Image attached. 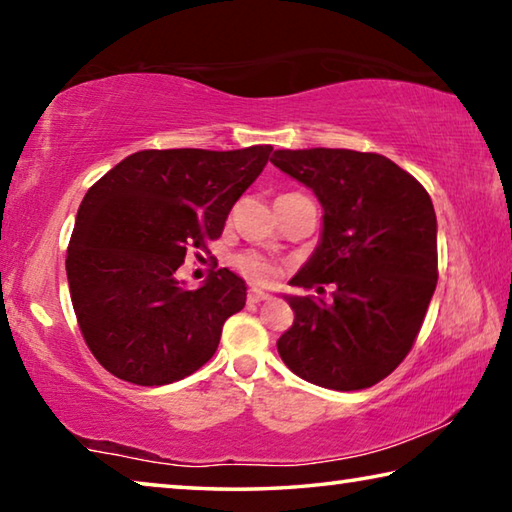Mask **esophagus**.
Masks as SVG:
<instances>
[{
	"label": "esophagus",
	"instance_id": "esophagus-1",
	"mask_svg": "<svg viewBox=\"0 0 512 512\" xmlns=\"http://www.w3.org/2000/svg\"><path fill=\"white\" fill-rule=\"evenodd\" d=\"M271 298V293H266L264 289H257V287H253L248 291V300L250 302H264V300H268Z\"/></svg>",
	"mask_w": 512,
	"mask_h": 512
}]
</instances>
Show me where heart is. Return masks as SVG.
Listing matches in <instances>:
<instances>
[{"mask_svg":"<svg viewBox=\"0 0 512 512\" xmlns=\"http://www.w3.org/2000/svg\"><path fill=\"white\" fill-rule=\"evenodd\" d=\"M235 264H237L239 271L244 273L248 280H253V282H268L273 277V273H275L273 264L268 262L264 255H259V253L239 255Z\"/></svg>","mask_w":512,"mask_h":512,"instance_id":"heart-1","label":"heart"}]
</instances>
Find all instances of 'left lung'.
I'll return each mask as SVG.
<instances>
[{
  "instance_id": "left-lung-1",
  "label": "left lung",
  "mask_w": 512,
  "mask_h": 512,
  "mask_svg": "<svg viewBox=\"0 0 512 512\" xmlns=\"http://www.w3.org/2000/svg\"><path fill=\"white\" fill-rule=\"evenodd\" d=\"M271 162L323 205L314 253L293 287L334 284L323 296H284L293 325L277 339L291 372L332 391L370 388L400 366L438 280L433 203L411 173L377 153L280 149Z\"/></svg>"
}]
</instances>
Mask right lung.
<instances>
[{"label":"right lung","mask_w":512,"mask_h":512,"mask_svg":"<svg viewBox=\"0 0 512 512\" xmlns=\"http://www.w3.org/2000/svg\"><path fill=\"white\" fill-rule=\"evenodd\" d=\"M271 153L137 151L88 189L65 268L83 339L112 375L162 386L212 359L223 323L246 305V282L219 268L187 289L176 271L187 250L221 237Z\"/></svg>","instance_id":"add662e5"}]
</instances>
